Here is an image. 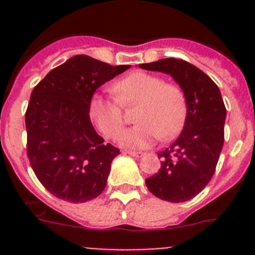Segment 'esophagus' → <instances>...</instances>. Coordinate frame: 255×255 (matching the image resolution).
<instances>
[{"label":"esophagus","instance_id":"1","mask_svg":"<svg viewBox=\"0 0 255 255\" xmlns=\"http://www.w3.org/2000/svg\"><path fill=\"white\" fill-rule=\"evenodd\" d=\"M125 153H128V154L132 155V157H135V158H140V157H143V155H144V153L135 152V150H128V152H125Z\"/></svg>","mask_w":255,"mask_h":255}]
</instances>
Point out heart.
I'll return each mask as SVG.
<instances>
[{"instance_id": "heart-1", "label": "heart", "mask_w": 255, "mask_h": 255, "mask_svg": "<svg viewBox=\"0 0 255 255\" xmlns=\"http://www.w3.org/2000/svg\"><path fill=\"white\" fill-rule=\"evenodd\" d=\"M116 100L94 94L89 101V117L98 131L115 139L124 128V107L138 106L134 121L138 125L121 134L120 144L131 149L150 147L158 136L170 139L180 131L186 116V100L177 85L166 84L159 76L144 71L126 75L112 87Z\"/></svg>"}]
</instances>
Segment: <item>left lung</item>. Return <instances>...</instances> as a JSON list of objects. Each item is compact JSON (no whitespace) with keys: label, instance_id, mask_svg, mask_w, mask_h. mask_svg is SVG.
Segmentation results:
<instances>
[{"label":"left lung","instance_id":"left-lung-1","mask_svg":"<svg viewBox=\"0 0 255 255\" xmlns=\"http://www.w3.org/2000/svg\"><path fill=\"white\" fill-rule=\"evenodd\" d=\"M139 67L170 75L185 96L184 129L170 147L158 153L161 168L145 184L159 199L186 202L211 181L224 147L226 108L221 92L207 74L184 60L162 58Z\"/></svg>","mask_w":255,"mask_h":255}]
</instances>
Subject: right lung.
I'll use <instances>...</instances> for the list:
<instances>
[{"label":"right lung","instance_id":"right-lung-1","mask_svg":"<svg viewBox=\"0 0 255 255\" xmlns=\"http://www.w3.org/2000/svg\"><path fill=\"white\" fill-rule=\"evenodd\" d=\"M129 67L76 55L51 70L31 92L26 152L38 180L56 198L84 203L105 190L120 150L103 143L88 107L101 85Z\"/></svg>","mask_w":255,"mask_h":255}]
</instances>
